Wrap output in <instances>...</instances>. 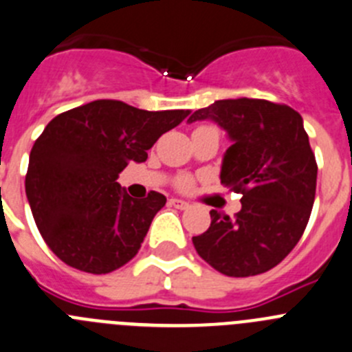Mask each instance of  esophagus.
Listing matches in <instances>:
<instances>
[{
	"mask_svg": "<svg viewBox=\"0 0 352 352\" xmlns=\"http://www.w3.org/2000/svg\"><path fill=\"white\" fill-rule=\"evenodd\" d=\"M170 205L172 206H175V208H179V210H187L189 208V203L187 201H184V199H179V198H172L170 199Z\"/></svg>",
	"mask_w": 352,
	"mask_h": 352,
	"instance_id": "34e87169",
	"label": "esophagus"
}]
</instances>
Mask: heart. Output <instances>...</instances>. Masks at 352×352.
<instances>
[{"label":"heart","instance_id":"obj_1","mask_svg":"<svg viewBox=\"0 0 352 352\" xmlns=\"http://www.w3.org/2000/svg\"><path fill=\"white\" fill-rule=\"evenodd\" d=\"M180 184H182V186H186V187H187V186H189V184H191V180H189V179H184L182 182H180Z\"/></svg>","mask_w":352,"mask_h":352}]
</instances>
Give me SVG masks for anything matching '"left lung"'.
Listing matches in <instances>:
<instances>
[{
    "label": "left lung",
    "mask_w": 352,
    "mask_h": 352,
    "mask_svg": "<svg viewBox=\"0 0 352 352\" xmlns=\"http://www.w3.org/2000/svg\"><path fill=\"white\" fill-rule=\"evenodd\" d=\"M205 120L232 142L222 157L221 182L243 198L234 219L212 210L208 231L192 245L222 274H261L294 250L309 222L318 166L304 121L292 107L261 98L215 100L187 121Z\"/></svg>",
    "instance_id": "left-lung-1"
}]
</instances>
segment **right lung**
Here are the masks:
<instances>
[{
	"label": "right lung",
	"instance_id": "right-lung-1",
	"mask_svg": "<svg viewBox=\"0 0 352 352\" xmlns=\"http://www.w3.org/2000/svg\"><path fill=\"white\" fill-rule=\"evenodd\" d=\"M189 111H144L94 100L55 116L32 146L25 195L50 250L67 265L107 274L135 257L166 198H131L116 182Z\"/></svg>",
	"mask_w": 352,
	"mask_h": 352
}]
</instances>
